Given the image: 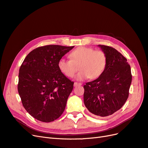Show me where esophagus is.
<instances>
[{
	"instance_id": "esophagus-1",
	"label": "esophagus",
	"mask_w": 148,
	"mask_h": 148,
	"mask_svg": "<svg viewBox=\"0 0 148 148\" xmlns=\"http://www.w3.org/2000/svg\"><path fill=\"white\" fill-rule=\"evenodd\" d=\"M82 85V83H77V82H75V83H74V86L75 87H77V86H81Z\"/></svg>"
}]
</instances>
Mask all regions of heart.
<instances>
[{"mask_svg": "<svg viewBox=\"0 0 148 148\" xmlns=\"http://www.w3.org/2000/svg\"><path fill=\"white\" fill-rule=\"evenodd\" d=\"M70 59L62 57L58 62V68L66 77L71 78L77 72L79 66L80 71L76 75L79 81L90 78L96 79L104 72L107 65V56L101 50L90 47L81 46L71 52Z\"/></svg>", "mask_w": 148, "mask_h": 148, "instance_id": "b5f03b06", "label": "heart"}]
</instances>
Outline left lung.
<instances>
[{"instance_id":"1","label":"left lung","mask_w":148,"mask_h":148,"mask_svg":"<svg viewBox=\"0 0 148 148\" xmlns=\"http://www.w3.org/2000/svg\"><path fill=\"white\" fill-rule=\"evenodd\" d=\"M107 56V65L99 78L83 86L84 103L94 115L106 117L122 108L132 80L127 59L115 49L99 45Z\"/></svg>"}]
</instances>
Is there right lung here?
<instances>
[{
  "label": "right lung",
  "instance_id": "1",
  "mask_svg": "<svg viewBox=\"0 0 148 148\" xmlns=\"http://www.w3.org/2000/svg\"><path fill=\"white\" fill-rule=\"evenodd\" d=\"M73 47H39L28 53L20 66L18 91L22 104L41 122H53L65 109L74 82L59 70L58 62Z\"/></svg>",
  "mask_w": 148,
  "mask_h": 148
}]
</instances>
